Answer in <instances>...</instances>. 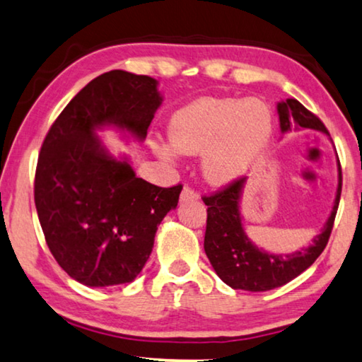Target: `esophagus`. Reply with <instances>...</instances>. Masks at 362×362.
Returning a JSON list of instances; mask_svg holds the SVG:
<instances>
[{
    "instance_id": "1",
    "label": "esophagus",
    "mask_w": 362,
    "mask_h": 362,
    "mask_svg": "<svg viewBox=\"0 0 362 362\" xmlns=\"http://www.w3.org/2000/svg\"><path fill=\"white\" fill-rule=\"evenodd\" d=\"M194 199H199L197 191H194L189 186H185V189L181 192V201H194Z\"/></svg>"
}]
</instances>
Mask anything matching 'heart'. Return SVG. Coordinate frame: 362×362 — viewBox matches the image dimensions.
I'll list each match as a JSON object with an SVG mask.
<instances>
[{"instance_id": "b5f03b06", "label": "heart", "mask_w": 362, "mask_h": 362, "mask_svg": "<svg viewBox=\"0 0 362 362\" xmlns=\"http://www.w3.org/2000/svg\"><path fill=\"white\" fill-rule=\"evenodd\" d=\"M272 134L271 109L259 99L206 98L171 117L170 142L181 153H202L207 181L225 185L251 171L263 158ZM170 155L168 148H161Z\"/></svg>"}]
</instances>
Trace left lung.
Here are the masks:
<instances>
[{
	"label": "left lung",
	"mask_w": 362,
	"mask_h": 362,
	"mask_svg": "<svg viewBox=\"0 0 362 362\" xmlns=\"http://www.w3.org/2000/svg\"><path fill=\"white\" fill-rule=\"evenodd\" d=\"M281 130L315 129L328 134L327 127L315 114L302 106L297 99H286L277 104ZM338 191L334 206L323 232L313 238V245L292 255H269L250 242L242 227L240 217V194L245 177H238L218 191L202 196L207 206V225L204 237V250L212 268L225 284L233 289L263 292L281 287L315 263L328 243L334 217H337L339 197H341V165L338 161Z\"/></svg>",
	"instance_id": "left-lung-1"
}]
</instances>
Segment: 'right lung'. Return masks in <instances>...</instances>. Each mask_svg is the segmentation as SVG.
Instances as JSON below:
<instances>
[{"instance_id": "add662e5", "label": "right lung", "mask_w": 362, "mask_h": 362, "mask_svg": "<svg viewBox=\"0 0 362 362\" xmlns=\"http://www.w3.org/2000/svg\"><path fill=\"white\" fill-rule=\"evenodd\" d=\"M161 104L156 80L103 73L55 119L42 144L34 201L45 242L68 276L90 287L132 282L182 185L160 187L104 151L96 129L114 124L144 140Z\"/></svg>"}]
</instances>
